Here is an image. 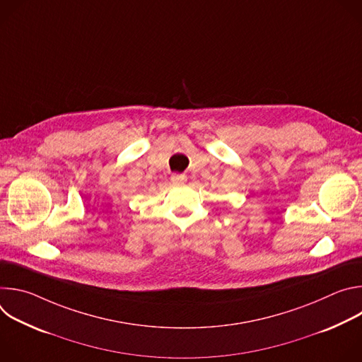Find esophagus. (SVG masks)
<instances>
[{"mask_svg": "<svg viewBox=\"0 0 362 362\" xmlns=\"http://www.w3.org/2000/svg\"><path fill=\"white\" fill-rule=\"evenodd\" d=\"M186 180H187V179H186L185 175H173V176L170 177V182H172V185H175V186L185 185Z\"/></svg>", "mask_w": 362, "mask_h": 362, "instance_id": "obj_1", "label": "esophagus"}]
</instances>
